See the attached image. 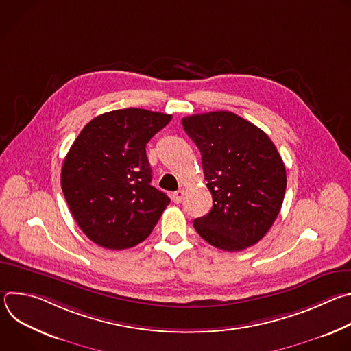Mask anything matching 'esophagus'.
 <instances>
[{
    "label": "esophagus",
    "mask_w": 351,
    "mask_h": 351,
    "mask_svg": "<svg viewBox=\"0 0 351 351\" xmlns=\"http://www.w3.org/2000/svg\"><path fill=\"white\" fill-rule=\"evenodd\" d=\"M183 197H184V191H183V190H178V191H175V193L172 194V202H173L175 204H179V203H182Z\"/></svg>",
    "instance_id": "esophagus-1"
}]
</instances>
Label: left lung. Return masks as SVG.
I'll list each match as a JSON object with an SVG mask.
<instances>
[{
    "label": "left lung",
    "instance_id": "obj_1",
    "mask_svg": "<svg viewBox=\"0 0 351 351\" xmlns=\"http://www.w3.org/2000/svg\"><path fill=\"white\" fill-rule=\"evenodd\" d=\"M199 153L213 208L193 225L206 241L240 252L260 241L275 222L285 197L286 169L272 140L233 112L182 119Z\"/></svg>",
    "mask_w": 351,
    "mask_h": 351
}]
</instances>
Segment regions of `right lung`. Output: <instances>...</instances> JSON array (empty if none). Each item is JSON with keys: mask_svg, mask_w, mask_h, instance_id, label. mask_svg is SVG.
Masks as SVG:
<instances>
[{"mask_svg": "<svg viewBox=\"0 0 351 351\" xmlns=\"http://www.w3.org/2000/svg\"><path fill=\"white\" fill-rule=\"evenodd\" d=\"M172 115L140 108L91 119L65 157L61 186L82 232L95 244L123 250L145 240L171 198L152 186L145 145Z\"/></svg>", "mask_w": 351, "mask_h": 351, "instance_id": "add662e5", "label": "right lung"}]
</instances>
